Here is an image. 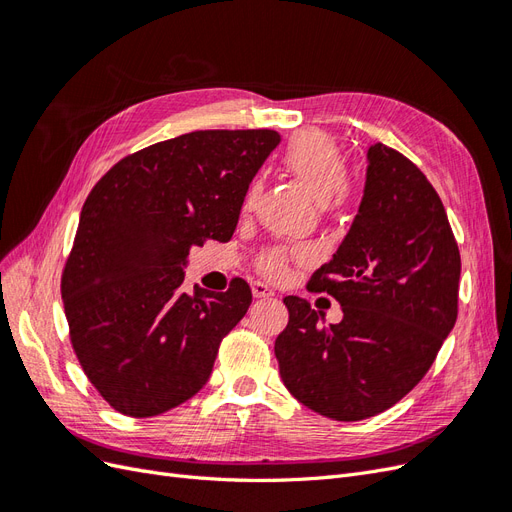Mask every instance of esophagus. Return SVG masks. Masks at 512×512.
Here are the masks:
<instances>
[{"mask_svg": "<svg viewBox=\"0 0 512 512\" xmlns=\"http://www.w3.org/2000/svg\"><path fill=\"white\" fill-rule=\"evenodd\" d=\"M252 294L256 299H269V297H275V292L267 286V284H262V282H254L252 284Z\"/></svg>", "mask_w": 512, "mask_h": 512, "instance_id": "1", "label": "esophagus"}]
</instances>
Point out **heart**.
I'll return each mask as SVG.
<instances>
[{"label": "heart", "instance_id": "heart-1", "mask_svg": "<svg viewBox=\"0 0 512 512\" xmlns=\"http://www.w3.org/2000/svg\"><path fill=\"white\" fill-rule=\"evenodd\" d=\"M282 162L290 175L297 177L320 203L339 207L350 196V177L346 173V156L335 138L320 130H305L297 134L284 149ZM258 194V183H252L243 198V211H250ZM303 250L288 247H269L258 258V269L269 277H282L286 273L292 254Z\"/></svg>", "mask_w": 512, "mask_h": 512}]
</instances>
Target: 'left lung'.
<instances>
[{
    "label": "left lung",
    "instance_id": "left-lung-1",
    "mask_svg": "<svg viewBox=\"0 0 512 512\" xmlns=\"http://www.w3.org/2000/svg\"><path fill=\"white\" fill-rule=\"evenodd\" d=\"M461 258L438 192L399 151H367L359 213L307 288L339 301L344 320L320 327L316 309L286 297L275 339L286 389L333 421H363L423 380L457 320Z\"/></svg>",
    "mask_w": 512,
    "mask_h": 512
}]
</instances>
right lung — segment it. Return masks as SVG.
<instances>
[{
	"label": "right lung",
	"mask_w": 512,
	"mask_h": 512,
	"mask_svg": "<svg viewBox=\"0 0 512 512\" xmlns=\"http://www.w3.org/2000/svg\"><path fill=\"white\" fill-rule=\"evenodd\" d=\"M275 130H198L119 160L89 192L61 273L70 342L85 376L126 416H156L207 384L222 339L252 303L181 290L190 247L230 241Z\"/></svg>",
	"instance_id": "obj_1"
}]
</instances>
